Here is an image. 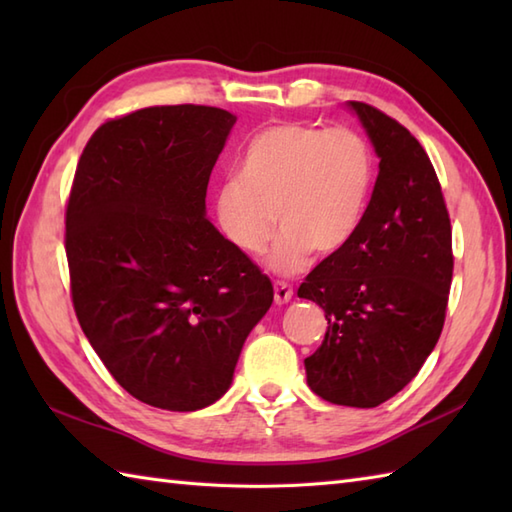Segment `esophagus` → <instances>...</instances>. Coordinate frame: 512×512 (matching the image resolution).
<instances>
[{
  "instance_id": "obj_1",
  "label": "esophagus",
  "mask_w": 512,
  "mask_h": 512,
  "mask_svg": "<svg viewBox=\"0 0 512 512\" xmlns=\"http://www.w3.org/2000/svg\"><path fill=\"white\" fill-rule=\"evenodd\" d=\"M292 299V286L286 281H275V303H288Z\"/></svg>"
}]
</instances>
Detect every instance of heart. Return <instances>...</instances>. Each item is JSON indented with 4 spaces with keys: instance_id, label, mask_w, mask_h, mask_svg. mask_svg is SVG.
Instances as JSON below:
<instances>
[{
    "instance_id": "b5f03b06",
    "label": "heart",
    "mask_w": 512,
    "mask_h": 512,
    "mask_svg": "<svg viewBox=\"0 0 512 512\" xmlns=\"http://www.w3.org/2000/svg\"><path fill=\"white\" fill-rule=\"evenodd\" d=\"M374 187V158L354 129L270 125L248 140L239 178L217 191L222 231L257 255L281 228L270 266L297 273L310 253L330 257L361 228Z\"/></svg>"
}]
</instances>
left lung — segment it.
Instances as JSON below:
<instances>
[{
    "label": "left lung",
    "instance_id": "left-lung-1",
    "mask_svg": "<svg viewBox=\"0 0 512 512\" xmlns=\"http://www.w3.org/2000/svg\"><path fill=\"white\" fill-rule=\"evenodd\" d=\"M372 138L378 178L361 228L325 257L297 295L328 319L306 361L308 385L334 405L378 407L420 372L436 347L453 279L451 220L427 151L407 127L350 101Z\"/></svg>",
    "mask_w": 512,
    "mask_h": 512
}]
</instances>
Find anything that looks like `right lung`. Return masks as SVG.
<instances>
[{
    "mask_svg": "<svg viewBox=\"0 0 512 512\" xmlns=\"http://www.w3.org/2000/svg\"><path fill=\"white\" fill-rule=\"evenodd\" d=\"M237 116L160 105L105 121L65 206L76 319L116 383L169 411L211 405L233 380L273 284L204 217Z\"/></svg>",
    "mask_w": 512,
    "mask_h": 512,
    "instance_id": "1",
    "label": "right lung"
}]
</instances>
